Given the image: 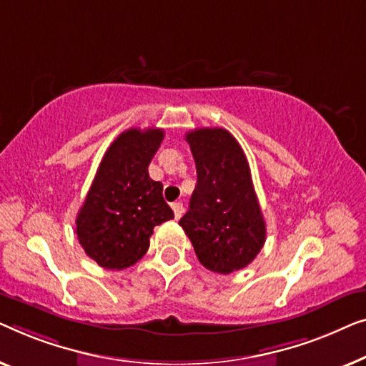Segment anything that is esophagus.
Masks as SVG:
<instances>
[{
    "label": "esophagus",
    "instance_id": "1",
    "mask_svg": "<svg viewBox=\"0 0 366 366\" xmlns=\"http://www.w3.org/2000/svg\"><path fill=\"white\" fill-rule=\"evenodd\" d=\"M172 210H174V215H176V219H181V215L184 214V205L181 202H174Z\"/></svg>",
    "mask_w": 366,
    "mask_h": 366
}]
</instances>
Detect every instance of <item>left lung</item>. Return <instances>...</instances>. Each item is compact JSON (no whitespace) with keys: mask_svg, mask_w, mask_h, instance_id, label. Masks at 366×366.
I'll list each match as a JSON object with an SVG mask.
<instances>
[{"mask_svg":"<svg viewBox=\"0 0 366 366\" xmlns=\"http://www.w3.org/2000/svg\"><path fill=\"white\" fill-rule=\"evenodd\" d=\"M197 185L179 220L205 269L232 274L255 259L265 244V220L240 144L222 127L185 134Z\"/></svg>","mask_w":366,"mask_h":366,"instance_id":"8db88e82","label":"left lung"}]
</instances>
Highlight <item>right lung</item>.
<instances>
[{"instance_id": "add662e5", "label": "right lung", "mask_w": 366, "mask_h": 366, "mask_svg": "<svg viewBox=\"0 0 366 366\" xmlns=\"http://www.w3.org/2000/svg\"><path fill=\"white\" fill-rule=\"evenodd\" d=\"M162 139V129H127L97 167L76 217V234L86 254L104 269L122 270L141 260L154 227L174 219L162 184L147 171Z\"/></svg>"}]
</instances>
